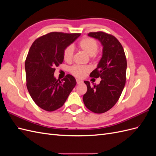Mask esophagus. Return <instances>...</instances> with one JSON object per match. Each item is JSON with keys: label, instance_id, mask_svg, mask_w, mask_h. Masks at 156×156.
Wrapping results in <instances>:
<instances>
[{"label": "esophagus", "instance_id": "obj_1", "mask_svg": "<svg viewBox=\"0 0 156 156\" xmlns=\"http://www.w3.org/2000/svg\"><path fill=\"white\" fill-rule=\"evenodd\" d=\"M76 81H77V83L78 84L83 83V81H81V80H78V79H77V80H76Z\"/></svg>", "mask_w": 156, "mask_h": 156}]
</instances>
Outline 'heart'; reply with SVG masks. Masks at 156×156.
Returning a JSON list of instances; mask_svg holds the SVG:
<instances>
[{
	"instance_id": "obj_1",
	"label": "heart",
	"mask_w": 156,
	"mask_h": 156,
	"mask_svg": "<svg viewBox=\"0 0 156 156\" xmlns=\"http://www.w3.org/2000/svg\"><path fill=\"white\" fill-rule=\"evenodd\" d=\"M78 48L89 56H94L98 50L99 45L98 42L91 37H83L78 44ZM73 56V49L72 46H68L64 51V59L67 62L72 60ZM89 68L87 66H75L70 68V72L75 77H83L84 73L88 72Z\"/></svg>"
}]
</instances>
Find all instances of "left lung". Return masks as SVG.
<instances>
[{"label": "left lung", "mask_w": 156, "mask_h": 156, "mask_svg": "<svg viewBox=\"0 0 156 156\" xmlns=\"http://www.w3.org/2000/svg\"><path fill=\"white\" fill-rule=\"evenodd\" d=\"M88 35L100 41L103 47L97 68L90 74L91 77L101 80L93 87L89 81H84L87 92L83 99L87 108L100 114L111 109L119 100L126 83L127 61L124 49L115 36L103 32H90Z\"/></svg>", "instance_id": "1"}]
</instances>
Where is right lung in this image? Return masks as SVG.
Here are the masks:
<instances>
[{
    "label": "right lung",
    "mask_w": 156,
    "mask_h": 156,
    "mask_svg": "<svg viewBox=\"0 0 156 156\" xmlns=\"http://www.w3.org/2000/svg\"><path fill=\"white\" fill-rule=\"evenodd\" d=\"M81 34L50 32L36 39L25 60L27 87L36 104L47 111L62 107L76 85V80L67 75L62 80L55 76V67L64 60V51Z\"/></svg>",
    "instance_id": "right-lung-1"
}]
</instances>
